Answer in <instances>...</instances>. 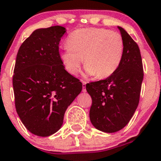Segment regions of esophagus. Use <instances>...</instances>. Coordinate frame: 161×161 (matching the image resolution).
<instances>
[{
	"label": "esophagus",
	"mask_w": 161,
	"mask_h": 161,
	"mask_svg": "<svg viewBox=\"0 0 161 161\" xmlns=\"http://www.w3.org/2000/svg\"><path fill=\"white\" fill-rule=\"evenodd\" d=\"M86 84L87 82L84 80H82V85H83V92H86Z\"/></svg>",
	"instance_id": "esophagus-1"
}]
</instances>
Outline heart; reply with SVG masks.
Segmentation results:
<instances>
[{
    "mask_svg": "<svg viewBox=\"0 0 161 161\" xmlns=\"http://www.w3.org/2000/svg\"><path fill=\"white\" fill-rule=\"evenodd\" d=\"M124 41L116 31L102 28L80 29L68 36L60 58L66 69L76 74L84 59L87 75L104 79L117 70L122 62Z\"/></svg>",
    "mask_w": 161,
    "mask_h": 161,
    "instance_id": "1",
    "label": "heart"
}]
</instances>
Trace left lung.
<instances>
[{"label": "left lung", "instance_id": "1", "mask_svg": "<svg viewBox=\"0 0 161 161\" xmlns=\"http://www.w3.org/2000/svg\"><path fill=\"white\" fill-rule=\"evenodd\" d=\"M119 28L124 41L122 62L105 80L86 84L92 104L90 119L97 130L115 132L125 126L140 102L143 68L138 45L125 29Z\"/></svg>", "mask_w": 161, "mask_h": 161}]
</instances>
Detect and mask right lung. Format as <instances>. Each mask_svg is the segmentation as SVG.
<instances>
[{
	"mask_svg": "<svg viewBox=\"0 0 161 161\" xmlns=\"http://www.w3.org/2000/svg\"><path fill=\"white\" fill-rule=\"evenodd\" d=\"M62 26L33 31L20 46L13 75L17 113L29 132L49 136L61 128L67 107L82 90L80 80L63 65Z\"/></svg>",
	"mask_w": 161,
	"mask_h": 161,
	"instance_id": "1",
	"label": "right lung"
}]
</instances>
